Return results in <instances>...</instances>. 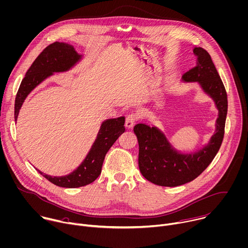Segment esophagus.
<instances>
[{
	"mask_svg": "<svg viewBox=\"0 0 248 248\" xmlns=\"http://www.w3.org/2000/svg\"><path fill=\"white\" fill-rule=\"evenodd\" d=\"M138 119H139L138 114H136V113H131V114H129V115L126 117V119H125V126H126L127 128L132 127L133 124H135V122H136Z\"/></svg>",
	"mask_w": 248,
	"mask_h": 248,
	"instance_id": "esophagus-1",
	"label": "esophagus"
}]
</instances>
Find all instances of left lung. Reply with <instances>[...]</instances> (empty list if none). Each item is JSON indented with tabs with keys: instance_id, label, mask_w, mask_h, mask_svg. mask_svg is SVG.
Here are the masks:
<instances>
[{
	"instance_id": "1",
	"label": "left lung",
	"mask_w": 248,
	"mask_h": 248,
	"mask_svg": "<svg viewBox=\"0 0 248 248\" xmlns=\"http://www.w3.org/2000/svg\"><path fill=\"white\" fill-rule=\"evenodd\" d=\"M197 65L184 73L185 81H199L203 92L215 101L219 111L216 131L209 143L194 154H179L156 127L137 124L133 131L139 144L138 164L142 175L150 182L164 187H176L196 179L209 166L218 153L225 133L228 98L223 81L209 53L194 47Z\"/></svg>"
}]
</instances>
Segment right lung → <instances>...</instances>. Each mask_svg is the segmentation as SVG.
<instances>
[{
	"label": "right lung",
	"instance_id": "right-lung-1",
	"mask_svg": "<svg viewBox=\"0 0 248 248\" xmlns=\"http://www.w3.org/2000/svg\"><path fill=\"white\" fill-rule=\"evenodd\" d=\"M80 57L81 56L77 53L74 46L69 44L55 42L47 46L35 59L21 81L16 97V121L17 120L19 110L25 98L39 84L54 72L69 70ZM124 124V117L109 119L103 122L88 155L80 163V166L72 173L65 176L53 177L43 173L39 170H37L49 182L58 187L78 188L93 183L101 173L102 164L107 152L119 136L124 132L125 128Z\"/></svg>",
	"mask_w": 248,
	"mask_h": 248
}]
</instances>
